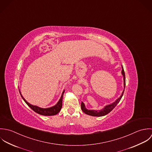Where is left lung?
Returning <instances> with one entry per match:
<instances>
[{
  "mask_svg": "<svg viewBox=\"0 0 152 152\" xmlns=\"http://www.w3.org/2000/svg\"><path fill=\"white\" fill-rule=\"evenodd\" d=\"M121 75L123 76V83H124V90L123 92L121 93V96L117 99L114 102H113L112 103L110 104H107L106 105L104 108H103L101 110H89L88 109L86 108L85 104L83 102H82L81 103V109L86 114L92 116H97V117H100V116H105L106 115L108 114L109 113H110L116 106V105L119 103V102H120V100H121V97L123 95V93L124 91V89H125V86H126V80H125V74H124V69L123 67V66H121Z\"/></svg>",
  "mask_w": 152,
  "mask_h": 152,
  "instance_id": "8db88e82",
  "label": "left lung"
}]
</instances>
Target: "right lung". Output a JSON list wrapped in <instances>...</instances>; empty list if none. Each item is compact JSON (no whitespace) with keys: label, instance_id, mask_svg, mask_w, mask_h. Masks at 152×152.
<instances>
[{"label":"right lung","instance_id":"1","mask_svg":"<svg viewBox=\"0 0 152 152\" xmlns=\"http://www.w3.org/2000/svg\"><path fill=\"white\" fill-rule=\"evenodd\" d=\"M19 91L20 96H22V99L25 102V103L28 105V106L30 107L34 112H35L36 113L39 114V115H41L43 116H53V115H57L61 111V107H62V99H63V96L64 91H63L61 98H60L58 102V103L55 106H52L50 107H48V108H42L39 106L31 104V103L28 102L25 99V98L22 96L19 89Z\"/></svg>","mask_w":152,"mask_h":152}]
</instances>
